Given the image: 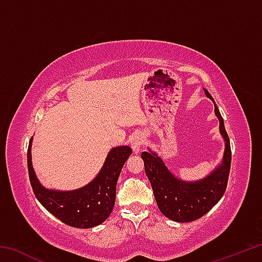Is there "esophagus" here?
Listing matches in <instances>:
<instances>
[{"instance_id": "1", "label": "esophagus", "mask_w": 262, "mask_h": 262, "mask_svg": "<svg viewBox=\"0 0 262 262\" xmlns=\"http://www.w3.org/2000/svg\"><path fill=\"white\" fill-rule=\"evenodd\" d=\"M143 141H144V136L142 133H136L132 136L130 139V145H132V149H133V152L134 154H139L142 144H143Z\"/></svg>"}]
</instances>
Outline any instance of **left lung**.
<instances>
[{"mask_svg": "<svg viewBox=\"0 0 262 262\" xmlns=\"http://www.w3.org/2000/svg\"><path fill=\"white\" fill-rule=\"evenodd\" d=\"M205 94L215 106V115L220 121V133L224 140V154L222 162L205 178L186 181L178 178L168 170L158 155L148 150L141 155L144 162V170L151 184L157 206L164 216L179 223H186L200 219L211 210L227 189L231 148L224 127V120L215 104V100L206 89Z\"/></svg>", "mask_w": 262, "mask_h": 262, "instance_id": "obj_1", "label": "left lung"}]
</instances>
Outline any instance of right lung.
Returning a JSON list of instances; mask_svg holds the SVG:
<instances>
[{"label": "right lung", "instance_id": "add662e5", "mask_svg": "<svg viewBox=\"0 0 262 262\" xmlns=\"http://www.w3.org/2000/svg\"><path fill=\"white\" fill-rule=\"evenodd\" d=\"M33 137L28 150L29 177L33 193L45 209L67 225L79 229L97 227L107 220L115 202L118 178L123 164L132 155L128 145H120L110 150L98 174L83 187L73 190L50 189L37 178L32 165Z\"/></svg>", "mask_w": 262, "mask_h": 262}]
</instances>
